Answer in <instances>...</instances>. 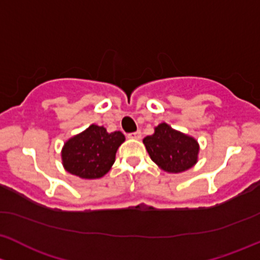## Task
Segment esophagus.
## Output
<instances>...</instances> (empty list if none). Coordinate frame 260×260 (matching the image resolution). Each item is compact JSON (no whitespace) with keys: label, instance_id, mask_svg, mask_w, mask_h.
Listing matches in <instances>:
<instances>
[{"label":"esophagus","instance_id":"obj_1","mask_svg":"<svg viewBox=\"0 0 260 260\" xmlns=\"http://www.w3.org/2000/svg\"><path fill=\"white\" fill-rule=\"evenodd\" d=\"M127 138L135 139V140H140V139H141V131L138 130V131H135V133H131V134H129V135H127Z\"/></svg>","mask_w":260,"mask_h":260}]
</instances>
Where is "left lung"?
<instances>
[{"instance_id":"left-lung-1","label":"left lung","mask_w":260,"mask_h":260,"mask_svg":"<svg viewBox=\"0 0 260 260\" xmlns=\"http://www.w3.org/2000/svg\"><path fill=\"white\" fill-rule=\"evenodd\" d=\"M152 161L168 173H183L198 161L199 144L191 136L174 130L165 122L143 140Z\"/></svg>"}]
</instances>
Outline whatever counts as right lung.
Masks as SVG:
<instances>
[{
	"label": "right lung",
	"mask_w": 260,
	"mask_h": 260,
	"mask_svg": "<svg viewBox=\"0 0 260 260\" xmlns=\"http://www.w3.org/2000/svg\"><path fill=\"white\" fill-rule=\"evenodd\" d=\"M124 141L120 131L108 133L104 126L90 125L65 143L61 151L63 168L81 179L103 178L111 169L117 149Z\"/></svg>",
	"instance_id": "add662e5"
}]
</instances>
